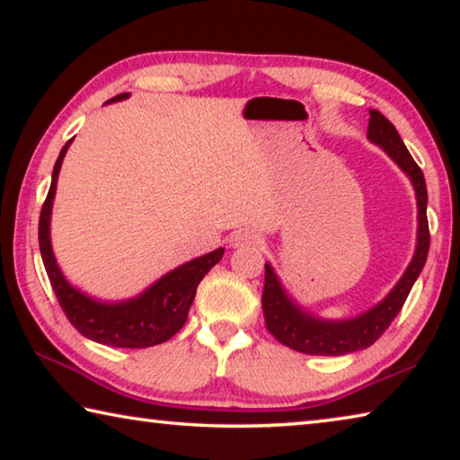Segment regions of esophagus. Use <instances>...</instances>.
I'll return each instance as SVG.
<instances>
[{
  "instance_id": "obj_1",
  "label": "esophagus",
  "mask_w": 460,
  "mask_h": 460,
  "mask_svg": "<svg viewBox=\"0 0 460 460\" xmlns=\"http://www.w3.org/2000/svg\"><path fill=\"white\" fill-rule=\"evenodd\" d=\"M231 245L233 247H258L261 243L260 235L252 229H239L231 235Z\"/></svg>"
}]
</instances>
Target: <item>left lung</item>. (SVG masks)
Segmentation results:
<instances>
[{
	"instance_id": "1",
	"label": "left lung",
	"mask_w": 460,
	"mask_h": 460,
	"mask_svg": "<svg viewBox=\"0 0 460 460\" xmlns=\"http://www.w3.org/2000/svg\"><path fill=\"white\" fill-rule=\"evenodd\" d=\"M367 139L371 144L379 146L400 166L402 172L410 178L411 186H414L418 205L416 252L411 255V261L408 263L403 276L389 290L384 300L361 314L353 318H341V321H329V318H321L308 313L306 308H302L286 292V288L279 282L271 263H266V284H263L261 294L266 326L282 345L290 347L298 353L339 357L371 347L385 332L394 318L400 314L403 302H406L411 286H414L428 258L430 233H428L426 219L428 192L422 170L418 168L414 158L408 152V147L403 146L394 123L385 119L377 109H369Z\"/></svg>"
}]
</instances>
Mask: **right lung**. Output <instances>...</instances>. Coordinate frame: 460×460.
Masks as SVG:
<instances>
[{
	"label": "right lung",
	"mask_w": 460,
	"mask_h": 460,
	"mask_svg": "<svg viewBox=\"0 0 460 460\" xmlns=\"http://www.w3.org/2000/svg\"><path fill=\"white\" fill-rule=\"evenodd\" d=\"M128 97L129 93H121V95L109 99L107 103H115V101H123ZM71 144L73 139H68L58 154V160L52 170L49 197L44 200L40 223H38L42 261L52 290L58 298V305L83 337L101 342V345L123 349H146L160 345V342L174 337L182 329L186 318H189V310L200 279L208 274V270L221 261L225 249L219 247L211 253L182 263V266L155 279L152 286H147L142 294L134 296V298L107 302L81 292L62 274L57 258H54L50 241V217L58 172Z\"/></svg>",
	"instance_id": "obj_1"
}]
</instances>
